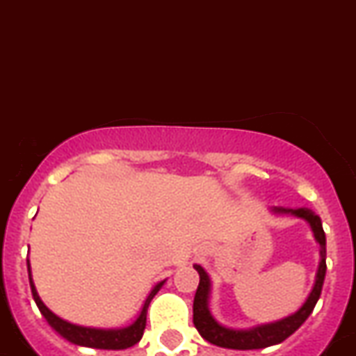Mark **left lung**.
<instances>
[{
  "label": "left lung",
  "mask_w": 356,
  "mask_h": 356,
  "mask_svg": "<svg viewBox=\"0 0 356 356\" xmlns=\"http://www.w3.org/2000/svg\"><path fill=\"white\" fill-rule=\"evenodd\" d=\"M271 213L291 214V216L302 218L312 229L314 238L319 243V266L318 271H316L312 291L307 296L305 303L287 318H282L273 323H266V325L252 326V328H229V326L220 325L213 318V314L209 310L211 278L200 264H193V268L200 275V282H198L193 300V325L198 330V334L211 344L220 346V348H229V350H261V348H268V346L280 344L282 341H286L289 335H293L307 321V318L312 314L314 307L318 303L319 296H321L323 282H325L326 275V236L325 230H323L321 218L314 211L307 209V207H298V209L271 207Z\"/></svg>",
  "instance_id": "8db88e82"
}]
</instances>
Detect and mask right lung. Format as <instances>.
<instances>
[{"label": "right lung", "instance_id": "add662e5", "mask_svg": "<svg viewBox=\"0 0 356 356\" xmlns=\"http://www.w3.org/2000/svg\"><path fill=\"white\" fill-rule=\"evenodd\" d=\"M28 275H30V287L35 303H37L40 314L46 318V321L51 325V328L56 330L63 339H67V341L72 342V344L85 346V348H95V350H127V348L134 346L136 342H140V339H142L143 335V330H145L149 303L152 302V298L158 294V291L161 289L163 284L166 282L161 280L152 287V291H150L149 296L145 298V302H143V307L142 310H140L138 318L134 319L129 326H126V328H90V326L72 325V323L58 318L56 314L51 312V310L44 305V302L40 300V296H38L37 289H35L33 278H31L30 261H28Z\"/></svg>", "mask_w": 356, "mask_h": 356}]
</instances>
